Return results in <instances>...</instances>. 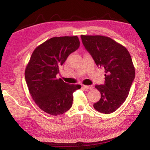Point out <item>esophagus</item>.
Returning <instances> with one entry per match:
<instances>
[{
	"label": "esophagus",
	"mask_w": 150,
	"mask_h": 150,
	"mask_svg": "<svg viewBox=\"0 0 150 150\" xmlns=\"http://www.w3.org/2000/svg\"><path fill=\"white\" fill-rule=\"evenodd\" d=\"M83 87L85 88H87V89H89L91 90L93 88V85H83Z\"/></svg>",
	"instance_id": "1"
}]
</instances>
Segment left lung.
Wrapping results in <instances>:
<instances>
[{"label":"left lung","mask_w":150,"mask_h":150,"mask_svg":"<svg viewBox=\"0 0 150 150\" xmlns=\"http://www.w3.org/2000/svg\"><path fill=\"white\" fill-rule=\"evenodd\" d=\"M81 38L96 65L105 69V84L95 85L101 98L94 104V108L101 113L113 112L126 100L135 78L130 53L108 37L81 35Z\"/></svg>","instance_id":"obj_1"}]
</instances>
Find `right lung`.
<instances>
[{"mask_svg": "<svg viewBox=\"0 0 150 150\" xmlns=\"http://www.w3.org/2000/svg\"><path fill=\"white\" fill-rule=\"evenodd\" d=\"M79 45L77 35L52 38L35 48L26 66L25 79L30 95L38 107L51 115L69 110L73 92L81 87L56 79L59 67Z\"/></svg>", "mask_w": 150, "mask_h": 150, "instance_id": "right-lung-1", "label": "right lung"}]
</instances>
